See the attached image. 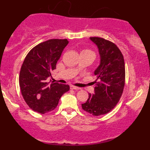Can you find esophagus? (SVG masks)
Instances as JSON below:
<instances>
[{"label": "esophagus", "instance_id": "34e87169", "mask_svg": "<svg viewBox=\"0 0 150 150\" xmlns=\"http://www.w3.org/2000/svg\"><path fill=\"white\" fill-rule=\"evenodd\" d=\"M70 89H80V87H75V86H73V85H71L70 86Z\"/></svg>", "mask_w": 150, "mask_h": 150}]
</instances>
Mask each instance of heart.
<instances>
[{
  "instance_id": "1",
  "label": "heart",
  "mask_w": 150,
  "mask_h": 150,
  "mask_svg": "<svg viewBox=\"0 0 150 150\" xmlns=\"http://www.w3.org/2000/svg\"><path fill=\"white\" fill-rule=\"evenodd\" d=\"M81 53H89V54H92V55H93V56H94V53L92 51H91V50H89V49H84V50H82V52H81Z\"/></svg>"
}]
</instances>
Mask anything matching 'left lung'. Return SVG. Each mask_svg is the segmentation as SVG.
<instances>
[{"mask_svg":"<svg viewBox=\"0 0 150 150\" xmlns=\"http://www.w3.org/2000/svg\"><path fill=\"white\" fill-rule=\"evenodd\" d=\"M90 39L99 49L101 61L94 71L97 77L94 82V94L89 93L82 108L98 116L110 112L119 101L125 86V63L121 51L114 43L101 37Z\"/></svg>","mask_w":150,"mask_h":150,"instance_id":"left-lung-1","label":"left lung"}]
</instances>
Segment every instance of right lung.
<instances>
[{
    "mask_svg": "<svg viewBox=\"0 0 150 150\" xmlns=\"http://www.w3.org/2000/svg\"><path fill=\"white\" fill-rule=\"evenodd\" d=\"M68 44L67 39H49L34 46L24 60L19 84L25 102L33 111L42 114L53 111L61 96L69 91V85L47 80Z\"/></svg>",
    "mask_w": 150,
    "mask_h": 150,
    "instance_id": "right-lung-1",
    "label": "right lung"
}]
</instances>
